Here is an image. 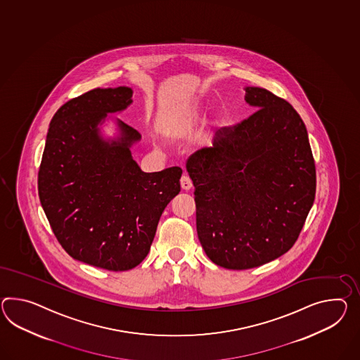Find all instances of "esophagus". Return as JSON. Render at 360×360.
<instances>
[{
  "mask_svg": "<svg viewBox=\"0 0 360 360\" xmlns=\"http://www.w3.org/2000/svg\"><path fill=\"white\" fill-rule=\"evenodd\" d=\"M181 187L184 188V191H188L193 188V181L190 179V176L187 174H184L181 178Z\"/></svg>",
  "mask_w": 360,
  "mask_h": 360,
  "instance_id": "esophagus-1",
  "label": "esophagus"
}]
</instances>
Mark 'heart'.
I'll list each match as a JSON object with an SVG mask.
<instances>
[{"mask_svg":"<svg viewBox=\"0 0 360 360\" xmlns=\"http://www.w3.org/2000/svg\"><path fill=\"white\" fill-rule=\"evenodd\" d=\"M199 118V112L198 109H191L190 112H187L186 115L179 117L174 122L170 123L165 130V134L169 138H176L179 135H182L187 130H190L193 127L196 120Z\"/></svg>","mask_w":360,"mask_h":360,"instance_id":"b5f03b06","label":"heart"}]
</instances>
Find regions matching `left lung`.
<instances>
[{
    "label": "left lung",
    "instance_id": "obj_1",
    "mask_svg": "<svg viewBox=\"0 0 360 360\" xmlns=\"http://www.w3.org/2000/svg\"><path fill=\"white\" fill-rule=\"evenodd\" d=\"M255 109L193 153L196 230L207 256L226 269H250L286 254L315 200L307 129L283 98L245 87Z\"/></svg>",
    "mask_w": 360,
    "mask_h": 360
}]
</instances>
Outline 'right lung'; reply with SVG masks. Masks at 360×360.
I'll return each mask as SVG.
<instances>
[{"label":"right lung","instance_id":"add662e5","mask_svg":"<svg viewBox=\"0 0 360 360\" xmlns=\"http://www.w3.org/2000/svg\"><path fill=\"white\" fill-rule=\"evenodd\" d=\"M131 104L129 87L95 88L63 104L49 124L37 179L41 207L65 251L113 272L146 259L162 212L181 191V167L144 173L132 158L141 134L109 115ZM109 119L115 139L101 132Z\"/></svg>","mask_w":360,"mask_h":360}]
</instances>
